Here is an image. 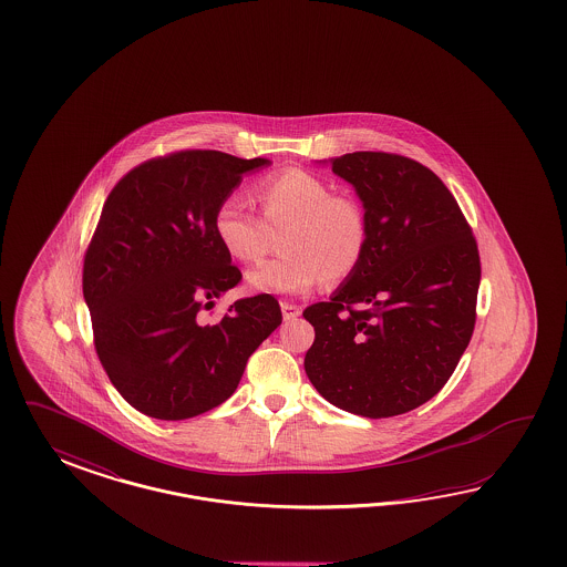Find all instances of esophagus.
<instances>
[{
	"label": "esophagus",
	"instance_id": "1",
	"mask_svg": "<svg viewBox=\"0 0 567 567\" xmlns=\"http://www.w3.org/2000/svg\"><path fill=\"white\" fill-rule=\"evenodd\" d=\"M280 309H282V318H285V320H295V318L301 313L299 306H292V303H287V301L280 303Z\"/></svg>",
	"mask_w": 567,
	"mask_h": 567
}]
</instances>
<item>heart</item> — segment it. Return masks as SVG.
Returning a JSON list of instances; mask_svg holds the SVG:
<instances>
[{"mask_svg":"<svg viewBox=\"0 0 567 567\" xmlns=\"http://www.w3.org/2000/svg\"><path fill=\"white\" fill-rule=\"evenodd\" d=\"M261 218L239 195H226L212 214L214 239L239 264H256L270 251L280 258L247 275L259 292L303 295L324 278L344 280L360 268L370 243L368 212L353 195L332 193L327 181L301 168L270 174L254 187Z\"/></svg>","mask_w":567,"mask_h":567,"instance_id":"1","label":"heart"}]
</instances>
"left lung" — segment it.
<instances>
[{"label":"left lung","mask_w":567,"mask_h":567,"mask_svg":"<svg viewBox=\"0 0 567 567\" xmlns=\"http://www.w3.org/2000/svg\"><path fill=\"white\" fill-rule=\"evenodd\" d=\"M370 220L360 268L303 318L316 330L306 374L363 417L408 413L436 395L476 324L481 256L472 228L434 172L405 155L330 159Z\"/></svg>","instance_id":"1"}]
</instances>
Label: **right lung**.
Returning <instances> with one entry per match:
<instances>
[{"mask_svg":"<svg viewBox=\"0 0 567 567\" xmlns=\"http://www.w3.org/2000/svg\"><path fill=\"white\" fill-rule=\"evenodd\" d=\"M268 164L212 150L159 155L124 174L103 204L83 266L93 343L116 391L150 417L218 408L282 322L268 292L206 320L243 278L214 239L212 214L245 172Z\"/></svg>","mask_w":567,"mask_h":567,"instance_id":"right-lung-1","label":"right lung"}]
</instances>
